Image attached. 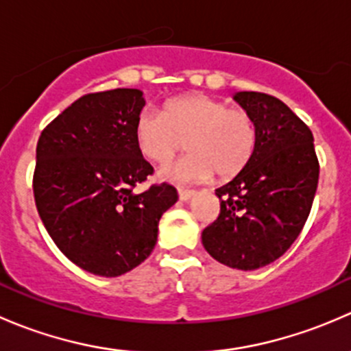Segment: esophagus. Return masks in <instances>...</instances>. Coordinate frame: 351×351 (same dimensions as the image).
Instances as JSON below:
<instances>
[{
	"instance_id": "obj_1",
	"label": "esophagus",
	"mask_w": 351,
	"mask_h": 351,
	"mask_svg": "<svg viewBox=\"0 0 351 351\" xmlns=\"http://www.w3.org/2000/svg\"><path fill=\"white\" fill-rule=\"evenodd\" d=\"M193 195H195V192H193V190L178 189V197H180V200H182V202H186V200H190V198H192Z\"/></svg>"
}]
</instances>
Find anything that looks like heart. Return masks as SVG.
I'll return each instance as SVG.
<instances>
[{
    "instance_id": "heart-1",
    "label": "heart",
    "mask_w": 351,
    "mask_h": 351,
    "mask_svg": "<svg viewBox=\"0 0 351 351\" xmlns=\"http://www.w3.org/2000/svg\"><path fill=\"white\" fill-rule=\"evenodd\" d=\"M134 141L139 153L159 166L171 161L185 141L190 153L159 176L192 183L210 178L214 173L222 180L239 175L256 151L258 129L246 108L192 93L165 101L161 113L143 110L134 123Z\"/></svg>"
}]
</instances>
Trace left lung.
<instances>
[{"label":"left lung","mask_w":351,"mask_h":351,"mask_svg":"<svg viewBox=\"0 0 351 351\" xmlns=\"http://www.w3.org/2000/svg\"><path fill=\"white\" fill-rule=\"evenodd\" d=\"M232 98L256 122V151L239 175L215 190L221 214L204 229L202 244L219 263L247 271L278 260L299 238L319 161L313 132L284 101L258 91Z\"/></svg>","instance_id":"left-lung-1"}]
</instances>
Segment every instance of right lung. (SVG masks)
Masks as SVG:
<instances>
[{"label":"right lung","instance_id":"1","mask_svg":"<svg viewBox=\"0 0 351 351\" xmlns=\"http://www.w3.org/2000/svg\"><path fill=\"white\" fill-rule=\"evenodd\" d=\"M146 101L132 88L81 97L56 117L37 143L34 197L52 241L83 270L119 277L143 263L158 241L161 215L178 200L153 175L134 141Z\"/></svg>","mask_w":351,"mask_h":351}]
</instances>
